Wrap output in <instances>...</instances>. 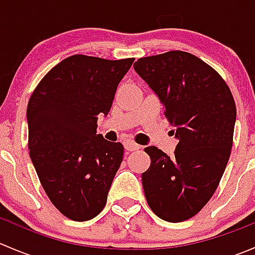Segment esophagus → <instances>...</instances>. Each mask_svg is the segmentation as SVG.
I'll return each instance as SVG.
<instances>
[{"label":"esophagus","mask_w":255,"mask_h":255,"mask_svg":"<svg viewBox=\"0 0 255 255\" xmlns=\"http://www.w3.org/2000/svg\"><path fill=\"white\" fill-rule=\"evenodd\" d=\"M123 144H125V148L127 149L128 151H134V150H138V149L140 148L139 144H137L135 142H133V140H129V139L126 140Z\"/></svg>","instance_id":"1"}]
</instances>
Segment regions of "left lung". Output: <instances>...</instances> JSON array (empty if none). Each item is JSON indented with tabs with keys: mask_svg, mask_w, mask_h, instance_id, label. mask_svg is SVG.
<instances>
[{
	"mask_svg": "<svg viewBox=\"0 0 255 255\" xmlns=\"http://www.w3.org/2000/svg\"><path fill=\"white\" fill-rule=\"evenodd\" d=\"M134 70L164 105L179 139L171 156L144 149L150 166L142 174L146 202L159 218L182 222L202 210L220 185L233 144L235 99L222 76L181 50L139 58Z\"/></svg>",
	"mask_w": 255,
	"mask_h": 255,
	"instance_id": "left-lung-1",
	"label": "left lung"
}]
</instances>
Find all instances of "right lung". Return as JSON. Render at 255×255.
<instances>
[{"instance_id": "add662e5", "label": "right lung", "mask_w": 255, "mask_h": 255, "mask_svg": "<svg viewBox=\"0 0 255 255\" xmlns=\"http://www.w3.org/2000/svg\"><path fill=\"white\" fill-rule=\"evenodd\" d=\"M134 58L109 60L75 54L40 80L27 107L28 148L49 200L65 217H96L123 159V145L96 134L100 113Z\"/></svg>"}]
</instances>
